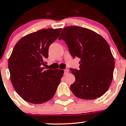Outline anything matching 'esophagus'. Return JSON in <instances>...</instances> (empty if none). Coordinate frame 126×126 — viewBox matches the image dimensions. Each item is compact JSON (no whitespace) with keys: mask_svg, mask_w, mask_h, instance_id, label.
Segmentation results:
<instances>
[{"mask_svg":"<svg viewBox=\"0 0 126 126\" xmlns=\"http://www.w3.org/2000/svg\"><path fill=\"white\" fill-rule=\"evenodd\" d=\"M69 72V70L68 69H65V70H64V74H67V73H68Z\"/></svg>","mask_w":126,"mask_h":126,"instance_id":"obj_1","label":"esophagus"}]
</instances>
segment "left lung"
<instances>
[{"mask_svg":"<svg viewBox=\"0 0 126 126\" xmlns=\"http://www.w3.org/2000/svg\"><path fill=\"white\" fill-rule=\"evenodd\" d=\"M58 40H63L71 56L79 58V69L70 68L75 82L70 89L79 98L94 100L109 89L113 79L114 58L107 41L90 29L65 27Z\"/></svg>","mask_w":126,"mask_h":126,"instance_id":"8db88e82","label":"left lung"}]
</instances>
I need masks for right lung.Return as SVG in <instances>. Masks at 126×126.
Instances as JSON below:
<instances>
[{
    "mask_svg": "<svg viewBox=\"0 0 126 126\" xmlns=\"http://www.w3.org/2000/svg\"><path fill=\"white\" fill-rule=\"evenodd\" d=\"M61 31L41 29L21 38L13 48L8 60L10 79L17 94L28 102L43 103L56 93L64 71L46 70L43 65L49 46Z\"/></svg>",
    "mask_w": 126,
    "mask_h": 126,
    "instance_id": "1",
    "label": "right lung"
}]
</instances>
